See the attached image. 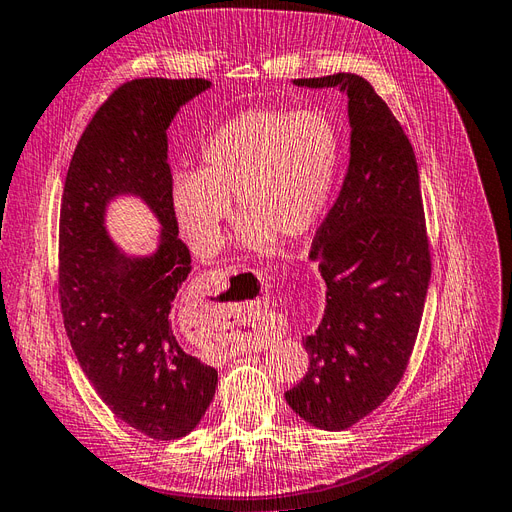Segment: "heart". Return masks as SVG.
Instances as JSON below:
<instances>
[{"instance_id":"1","label":"heart","mask_w":512,"mask_h":512,"mask_svg":"<svg viewBox=\"0 0 512 512\" xmlns=\"http://www.w3.org/2000/svg\"><path fill=\"white\" fill-rule=\"evenodd\" d=\"M342 162L337 127L320 110H248L205 140L196 173L173 181V207L188 242L212 253L233 216L238 244L266 253L279 240H298L318 225Z\"/></svg>"}]
</instances>
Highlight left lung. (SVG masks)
<instances>
[{
    "label": "left lung",
    "instance_id": "8db88e82",
    "mask_svg": "<svg viewBox=\"0 0 512 512\" xmlns=\"http://www.w3.org/2000/svg\"><path fill=\"white\" fill-rule=\"evenodd\" d=\"M294 84L348 95L350 160L309 255L326 283L324 316L303 339L309 370L285 400L311 426L346 430L387 400L415 346L430 283L422 190L411 142L368 80Z\"/></svg>",
    "mask_w": 512,
    "mask_h": 512
}]
</instances>
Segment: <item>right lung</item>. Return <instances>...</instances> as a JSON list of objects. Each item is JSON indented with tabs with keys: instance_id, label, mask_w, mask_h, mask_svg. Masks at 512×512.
Listing matches in <instances>:
<instances>
[{
	"instance_id": "add662e5",
	"label": "right lung",
	"mask_w": 512,
	"mask_h": 512,
	"mask_svg": "<svg viewBox=\"0 0 512 512\" xmlns=\"http://www.w3.org/2000/svg\"><path fill=\"white\" fill-rule=\"evenodd\" d=\"M207 80L144 77L114 90L77 142L60 207V307L80 368L108 409L157 441L199 426L218 383L177 342L170 311L190 272L179 240L166 129ZM134 195L161 222L156 251L127 254L107 207Z\"/></svg>"
}]
</instances>
